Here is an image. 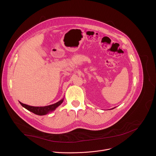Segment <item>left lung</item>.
<instances>
[{"label":"left lung","mask_w":156,"mask_h":156,"mask_svg":"<svg viewBox=\"0 0 156 156\" xmlns=\"http://www.w3.org/2000/svg\"><path fill=\"white\" fill-rule=\"evenodd\" d=\"M113 108H112V109H113Z\"/></svg>","instance_id":"1"}]
</instances>
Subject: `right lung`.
I'll return each instance as SVG.
<instances>
[{"mask_svg":"<svg viewBox=\"0 0 156 156\" xmlns=\"http://www.w3.org/2000/svg\"><path fill=\"white\" fill-rule=\"evenodd\" d=\"M64 98L63 99H61L59 101L56 102V103H54V104H52L50 105L45 106V107H33V106H29L28 105L24 104V103H23L20 101H19L20 104L24 108L27 109V110L34 113V114H36V115H46V114L54 111L58 107H59L62 103L63 102Z\"/></svg>","mask_w":156,"mask_h":156,"instance_id":"1","label":"right lung"}]
</instances>
